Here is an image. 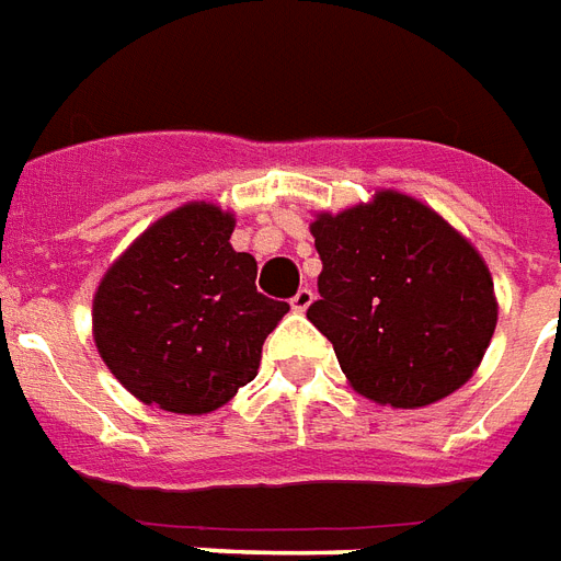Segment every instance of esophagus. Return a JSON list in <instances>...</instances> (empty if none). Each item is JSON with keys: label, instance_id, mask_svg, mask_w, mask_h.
Segmentation results:
<instances>
[{"label": "esophagus", "instance_id": "34e87169", "mask_svg": "<svg viewBox=\"0 0 561 561\" xmlns=\"http://www.w3.org/2000/svg\"><path fill=\"white\" fill-rule=\"evenodd\" d=\"M311 299H314L311 288H299L297 294H294V299H290V309H294V311H306L311 306Z\"/></svg>", "mask_w": 561, "mask_h": 561}]
</instances>
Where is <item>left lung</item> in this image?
<instances>
[{"label": "left lung", "instance_id": "obj_1", "mask_svg": "<svg viewBox=\"0 0 561 561\" xmlns=\"http://www.w3.org/2000/svg\"><path fill=\"white\" fill-rule=\"evenodd\" d=\"M309 229L323 262L309 320L332 341L353 391L391 409L459 391L497 327L480 250L391 187L337 214L318 211Z\"/></svg>", "mask_w": 561, "mask_h": 561}]
</instances>
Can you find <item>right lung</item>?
<instances>
[{"instance_id": "right-lung-1", "label": "right lung", "mask_w": 561, "mask_h": 561, "mask_svg": "<svg viewBox=\"0 0 561 561\" xmlns=\"http://www.w3.org/2000/svg\"><path fill=\"white\" fill-rule=\"evenodd\" d=\"M234 214L173 208L128 243L93 294L102 362L140 403L208 414L255 379L288 302L255 290L259 264L229 243Z\"/></svg>"}]
</instances>
